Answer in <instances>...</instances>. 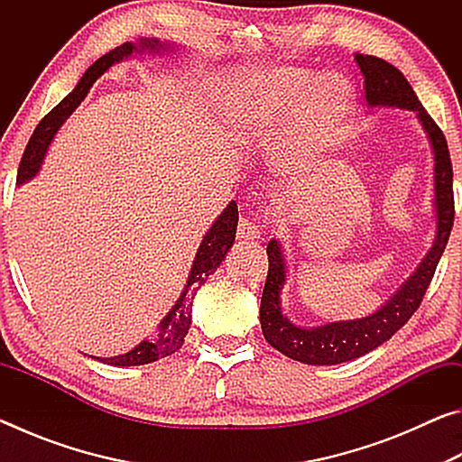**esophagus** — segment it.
I'll return each mask as SVG.
<instances>
[{
  "mask_svg": "<svg viewBox=\"0 0 462 462\" xmlns=\"http://www.w3.org/2000/svg\"><path fill=\"white\" fill-rule=\"evenodd\" d=\"M236 234L240 240H256V238H261V228L254 222L246 220V217H240Z\"/></svg>",
  "mask_w": 462,
  "mask_h": 462,
  "instance_id": "34e87169",
  "label": "esophagus"
}]
</instances>
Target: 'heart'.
Returning a JSON list of instances; mask_svg holds the SVG:
<instances>
[{"label": "heart", "instance_id": "1", "mask_svg": "<svg viewBox=\"0 0 462 462\" xmlns=\"http://www.w3.org/2000/svg\"><path fill=\"white\" fill-rule=\"evenodd\" d=\"M355 93L340 75L269 69L245 83L226 106L228 120L245 132L279 138L275 162L287 177H308L340 140Z\"/></svg>", "mask_w": 462, "mask_h": 462}]
</instances>
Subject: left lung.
<instances>
[{
    "mask_svg": "<svg viewBox=\"0 0 462 462\" xmlns=\"http://www.w3.org/2000/svg\"><path fill=\"white\" fill-rule=\"evenodd\" d=\"M356 65L365 75V97L371 107H403L418 114L421 128L426 130L434 151V206H436V238L434 245L420 263L416 273L405 281L400 291L381 306L374 314L346 322H330L318 328H300L289 322L281 310V289L285 285V259L281 245L271 240L267 246L269 273L261 297V328L273 348L306 365H340L371 353L387 342L420 308L426 289L436 273V264L447 248L455 222V193H452V162L447 138L438 124L420 104L411 85L400 69L391 62L358 54Z\"/></svg>",
    "mask_w": 462,
    "mask_h": 462,
    "instance_id": "1",
    "label": "left lung"
}]
</instances>
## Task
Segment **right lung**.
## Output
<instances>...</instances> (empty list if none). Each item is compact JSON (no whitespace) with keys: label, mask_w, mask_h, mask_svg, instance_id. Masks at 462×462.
<instances>
[{"label":"right lung","mask_w":462,"mask_h":462,"mask_svg":"<svg viewBox=\"0 0 462 462\" xmlns=\"http://www.w3.org/2000/svg\"><path fill=\"white\" fill-rule=\"evenodd\" d=\"M144 52L148 54L173 52V44L161 42L156 41V38H140L136 44L124 42L122 46H116L114 51L106 52L104 57H99L96 62H93L79 79V83H77V88L69 93V96L62 99L57 107H52L36 126L32 138L28 140L24 154H22L15 183L18 185L26 183L38 173V169L42 165L44 154L49 151V144L52 143L57 130L62 126V122L75 112L77 106L85 99V96H88L89 89L93 88V83H96L99 77L114 65V62L128 59L130 54H144ZM236 226H238V206L234 201H230V206L224 209V214L217 217L216 224L209 228L206 236H203L201 245L198 248V254H195L193 267L189 273V279H187L183 293L177 300L175 306L171 308L169 314L162 318L156 338L143 340L138 346L132 348L130 353L109 356V358H97V361L114 365V366H134V365L154 363L162 356L177 353V350L181 348L187 332H189L193 297L198 293V289L206 283V279L212 275L217 267H220L226 253L232 248L234 236H236Z\"/></svg>","instance_id":"add662e5"}]
</instances>
